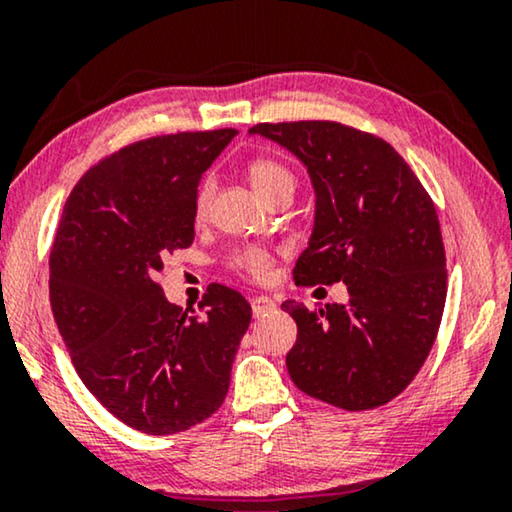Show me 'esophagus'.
I'll return each instance as SVG.
<instances>
[{
    "mask_svg": "<svg viewBox=\"0 0 512 512\" xmlns=\"http://www.w3.org/2000/svg\"><path fill=\"white\" fill-rule=\"evenodd\" d=\"M275 310V300L268 298V296H254L251 298V312H254V317H265V314Z\"/></svg>",
    "mask_w": 512,
    "mask_h": 512,
    "instance_id": "1",
    "label": "esophagus"
}]
</instances>
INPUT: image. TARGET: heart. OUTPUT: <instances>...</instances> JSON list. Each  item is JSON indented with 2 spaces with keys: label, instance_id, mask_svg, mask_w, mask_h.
Here are the masks:
<instances>
[{
  "label": "heart",
  "instance_id": "obj_1",
  "mask_svg": "<svg viewBox=\"0 0 512 512\" xmlns=\"http://www.w3.org/2000/svg\"><path fill=\"white\" fill-rule=\"evenodd\" d=\"M247 179L251 188H254L263 200H268L270 195L277 191H293V174L289 167L270 158H258L254 163H249ZM209 200H212V181H205L198 191V200H195V209H198V214L207 212ZM233 263L237 270L254 279H265L270 272V256L258 247H249L240 251V254L233 258Z\"/></svg>",
  "mask_w": 512,
  "mask_h": 512
}]
</instances>
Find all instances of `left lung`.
I'll use <instances>...</instances> for the list:
<instances>
[{"mask_svg": "<svg viewBox=\"0 0 512 512\" xmlns=\"http://www.w3.org/2000/svg\"><path fill=\"white\" fill-rule=\"evenodd\" d=\"M305 165L314 226L293 277L347 286L345 305H282L298 326L286 354L293 384L345 410L389 403L429 356L443 319L447 272L436 207L394 146L333 121L261 123Z\"/></svg>", "mask_w": 512, "mask_h": 512, "instance_id": "left-lung-1", "label": "left lung"}]
</instances>
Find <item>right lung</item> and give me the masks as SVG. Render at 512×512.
I'll return each mask as SVG.
<instances>
[{
	"label": "right lung",
	"mask_w": 512,
	"mask_h": 512,
	"mask_svg": "<svg viewBox=\"0 0 512 512\" xmlns=\"http://www.w3.org/2000/svg\"><path fill=\"white\" fill-rule=\"evenodd\" d=\"M237 130L151 137L83 174L51 251V307L76 373L111 415L149 436L205 422L228 394L251 305L212 284L200 314L156 282L195 237L198 186Z\"/></svg>",
	"instance_id": "add662e5"
}]
</instances>
